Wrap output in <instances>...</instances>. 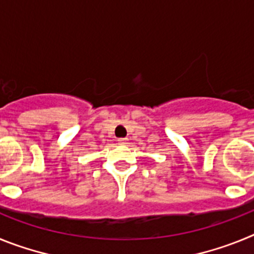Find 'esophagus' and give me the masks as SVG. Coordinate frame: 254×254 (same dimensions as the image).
Here are the masks:
<instances>
[{
    "label": "esophagus",
    "mask_w": 254,
    "mask_h": 254,
    "mask_svg": "<svg viewBox=\"0 0 254 254\" xmlns=\"http://www.w3.org/2000/svg\"><path fill=\"white\" fill-rule=\"evenodd\" d=\"M127 138H120V140H118V143H120V145H126V143H127Z\"/></svg>",
    "instance_id": "1"
}]
</instances>
